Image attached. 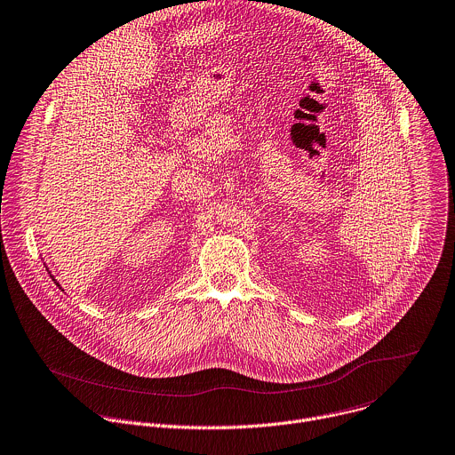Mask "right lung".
<instances>
[{"label":"right lung","instance_id":"1","mask_svg":"<svg viewBox=\"0 0 455 455\" xmlns=\"http://www.w3.org/2000/svg\"><path fill=\"white\" fill-rule=\"evenodd\" d=\"M53 280H55V278H53Z\"/></svg>","mask_w":455,"mask_h":455}]
</instances>
